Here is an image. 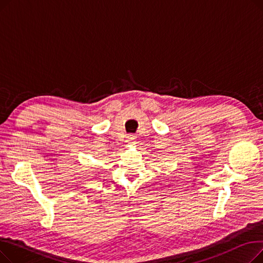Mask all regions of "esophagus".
Instances as JSON below:
<instances>
[{"mask_svg": "<svg viewBox=\"0 0 263 263\" xmlns=\"http://www.w3.org/2000/svg\"><path fill=\"white\" fill-rule=\"evenodd\" d=\"M127 139H128V142H133L135 140V136L133 134H128Z\"/></svg>", "mask_w": 263, "mask_h": 263, "instance_id": "esophagus-1", "label": "esophagus"}]
</instances>
